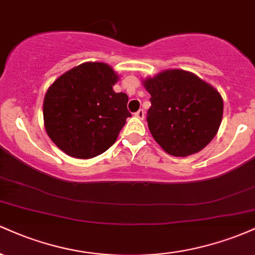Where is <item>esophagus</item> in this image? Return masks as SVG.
Returning <instances> with one entry per match:
<instances>
[{"mask_svg":"<svg viewBox=\"0 0 255 255\" xmlns=\"http://www.w3.org/2000/svg\"><path fill=\"white\" fill-rule=\"evenodd\" d=\"M134 115H135L137 119L142 120V119H144V118H145V111H144V110H142V109H140V110H137V111H136V113H135V114H134Z\"/></svg>","mask_w":255,"mask_h":255,"instance_id":"obj_1","label":"esophagus"}]
</instances>
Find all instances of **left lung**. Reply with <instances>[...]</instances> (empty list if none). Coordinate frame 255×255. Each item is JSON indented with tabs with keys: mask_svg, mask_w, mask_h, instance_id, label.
<instances>
[{
	"mask_svg": "<svg viewBox=\"0 0 255 255\" xmlns=\"http://www.w3.org/2000/svg\"><path fill=\"white\" fill-rule=\"evenodd\" d=\"M142 84L151 95L148 129L166 153H197L217 134L223 99L211 85L182 69H166Z\"/></svg>",
	"mask_w": 255,
	"mask_h": 255,
	"instance_id": "obj_1",
	"label": "left lung"
}]
</instances>
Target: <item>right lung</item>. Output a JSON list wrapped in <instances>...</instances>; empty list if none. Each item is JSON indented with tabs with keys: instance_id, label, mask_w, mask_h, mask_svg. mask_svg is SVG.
<instances>
[{
	"instance_id": "add662e5",
	"label": "right lung",
	"mask_w": 255,
	"mask_h": 255,
	"mask_svg": "<svg viewBox=\"0 0 255 255\" xmlns=\"http://www.w3.org/2000/svg\"><path fill=\"white\" fill-rule=\"evenodd\" d=\"M119 75L109 64L85 62L57 78L45 93V130L64 153L80 159L102 154L130 118L128 96L113 86Z\"/></svg>"
}]
</instances>
